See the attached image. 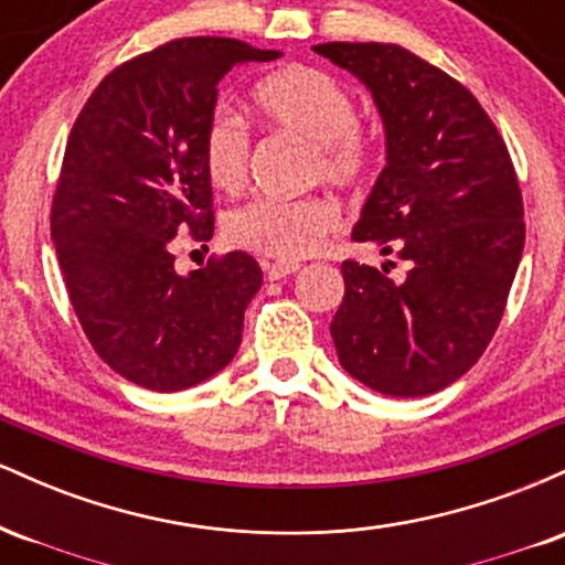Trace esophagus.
I'll return each instance as SVG.
<instances>
[{"label": "esophagus", "mask_w": 565, "mask_h": 565, "mask_svg": "<svg viewBox=\"0 0 565 565\" xmlns=\"http://www.w3.org/2000/svg\"><path fill=\"white\" fill-rule=\"evenodd\" d=\"M263 270L265 276H268V281H278V278L297 274V270H300V263H263Z\"/></svg>", "instance_id": "obj_1"}]
</instances>
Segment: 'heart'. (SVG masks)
Here are the masks:
<instances>
[{
  "label": "heart",
  "mask_w": 565,
  "mask_h": 565,
  "mask_svg": "<svg viewBox=\"0 0 565 565\" xmlns=\"http://www.w3.org/2000/svg\"><path fill=\"white\" fill-rule=\"evenodd\" d=\"M252 108L265 127L295 135L313 146V178L340 188H355L372 174L377 140L355 121V100L332 74L310 66H289L257 82ZM252 138L238 116L215 111L201 132V167L223 193H238L249 178ZM340 225L334 201L321 196H260L236 206L225 217L233 246L276 257L302 260L313 255Z\"/></svg>",
  "instance_id": "heart-1"
}]
</instances>
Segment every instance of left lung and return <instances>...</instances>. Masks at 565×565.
<instances>
[{
    "instance_id": "8db88e82",
    "label": "left lung",
    "mask_w": 565,
    "mask_h": 565,
    "mask_svg": "<svg viewBox=\"0 0 565 565\" xmlns=\"http://www.w3.org/2000/svg\"><path fill=\"white\" fill-rule=\"evenodd\" d=\"M385 125L387 164L353 242L408 263L404 281L342 263L332 340L350 377L393 398L444 391L483 355L526 242L523 199L502 135L468 87L398 44L327 42Z\"/></svg>"
}]
</instances>
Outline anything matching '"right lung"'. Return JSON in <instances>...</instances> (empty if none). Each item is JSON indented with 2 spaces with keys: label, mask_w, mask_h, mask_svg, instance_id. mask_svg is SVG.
Segmentation results:
<instances>
[{
  "label": "right lung",
  "mask_w": 565,
  "mask_h": 565,
  "mask_svg": "<svg viewBox=\"0 0 565 565\" xmlns=\"http://www.w3.org/2000/svg\"><path fill=\"white\" fill-rule=\"evenodd\" d=\"M228 36H188L116 66L84 103L63 153L50 231L84 334L116 374L157 393L215 377L242 345L263 284L246 252L174 270V238L210 242L201 132L236 63L276 61Z\"/></svg>",
  "instance_id": "1"
}]
</instances>
